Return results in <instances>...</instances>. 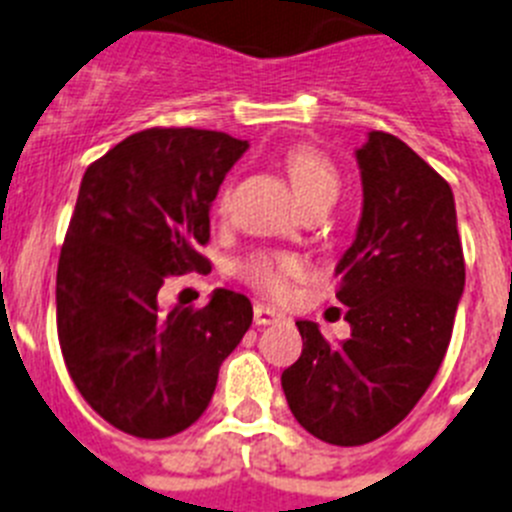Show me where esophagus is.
<instances>
[{
	"label": "esophagus",
	"mask_w": 512,
	"mask_h": 512,
	"mask_svg": "<svg viewBox=\"0 0 512 512\" xmlns=\"http://www.w3.org/2000/svg\"><path fill=\"white\" fill-rule=\"evenodd\" d=\"M287 320V315L269 305H253V323L256 325H279Z\"/></svg>",
	"instance_id": "esophagus-1"
}]
</instances>
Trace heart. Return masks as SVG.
I'll return each mask as SVG.
<instances>
[{
	"label": "heart",
	"instance_id": "1",
	"mask_svg": "<svg viewBox=\"0 0 512 512\" xmlns=\"http://www.w3.org/2000/svg\"><path fill=\"white\" fill-rule=\"evenodd\" d=\"M284 171L292 184L302 210L310 205H333L341 192V176L328 156L318 148L297 146L284 156ZM300 261L295 256H277V253H259L243 266V277L253 287L264 289L269 295H284L287 282L300 274Z\"/></svg>",
	"mask_w": 512,
	"mask_h": 512
}]
</instances>
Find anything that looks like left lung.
<instances>
[{
	"mask_svg": "<svg viewBox=\"0 0 512 512\" xmlns=\"http://www.w3.org/2000/svg\"><path fill=\"white\" fill-rule=\"evenodd\" d=\"M361 217L336 264L348 341L297 320L302 356L282 390L297 423L333 446L392 431L431 387L464 292L454 192L400 138L372 130L356 148Z\"/></svg>",
	"mask_w": 512,
	"mask_h": 512,
	"instance_id": "8db88e82",
	"label": "left lung"
}]
</instances>
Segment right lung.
I'll list each match as a JSON object with an SVG mask.
<instances>
[{"mask_svg":"<svg viewBox=\"0 0 512 512\" xmlns=\"http://www.w3.org/2000/svg\"><path fill=\"white\" fill-rule=\"evenodd\" d=\"M246 148L217 130L151 128L81 179L58 259V341L81 397L130 436L189 428L251 328V300L233 289H215L202 310L158 305L169 277L210 271L197 248L210 241V207Z\"/></svg>","mask_w":512,"mask_h":512,"instance_id":"1","label":"right lung"}]
</instances>
